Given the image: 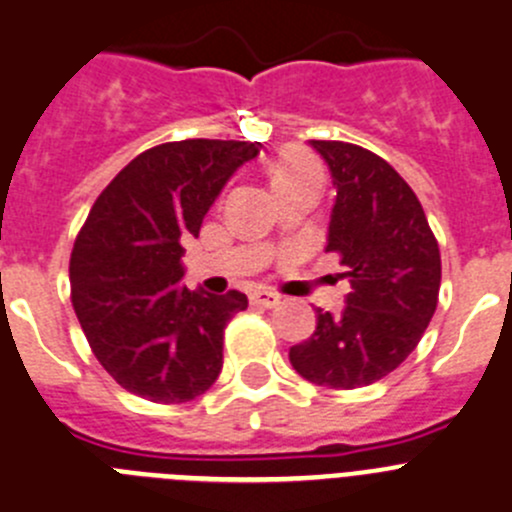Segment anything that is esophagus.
Instances as JSON below:
<instances>
[{
    "instance_id": "1",
    "label": "esophagus",
    "mask_w": 512,
    "mask_h": 512,
    "mask_svg": "<svg viewBox=\"0 0 512 512\" xmlns=\"http://www.w3.org/2000/svg\"><path fill=\"white\" fill-rule=\"evenodd\" d=\"M250 303L260 305V308H275V305H280V295L270 293V290H257L250 295Z\"/></svg>"
}]
</instances>
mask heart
I'll list each match as a JSON object with an SVG mask.
<instances>
[{"instance_id":"b5f03b06","label":"heart","mask_w":512,"mask_h":512,"mask_svg":"<svg viewBox=\"0 0 512 512\" xmlns=\"http://www.w3.org/2000/svg\"><path fill=\"white\" fill-rule=\"evenodd\" d=\"M321 179V166L310 154L300 151V148H283L270 164V181L275 189L295 184L303 179Z\"/></svg>"}]
</instances>
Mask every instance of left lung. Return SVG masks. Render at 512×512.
<instances>
[{"label": "left lung", "instance_id": "8db88e82", "mask_svg": "<svg viewBox=\"0 0 512 512\" xmlns=\"http://www.w3.org/2000/svg\"><path fill=\"white\" fill-rule=\"evenodd\" d=\"M336 184L326 252L351 283L346 310H318L290 364L310 384L361 389L389 376L417 348L437 310L442 260L412 186L381 156L346 141H310Z\"/></svg>", "mask_w": 512, "mask_h": 512}]
</instances>
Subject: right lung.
Masks as SVG:
<instances>
[{
	"instance_id": "obj_1",
	"label": "right lung",
	"mask_w": 512,
	"mask_h": 512,
	"mask_svg": "<svg viewBox=\"0 0 512 512\" xmlns=\"http://www.w3.org/2000/svg\"><path fill=\"white\" fill-rule=\"evenodd\" d=\"M260 143L186 138L148 148L100 191L70 255V300L95 358L131 394L197 399L222 371L224 328L247 295L181 285V242Z\"/></svg>"
}]
</instances>
